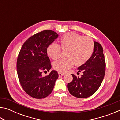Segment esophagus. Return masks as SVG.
Returning <instances> with one entry per match:
<instances>
[{
    "label": "esophagus",
    "mask_w": 120,
    "mask_h": 120,
    "mask_svg": "<svg viewBox=\"0 0 120 120\" xmlns=\"http://www.w3.org/2000/svg\"><path fill=\"white\" fill-rule=\"evenodd\" d=\"M58 75H59V77H62L64 76V74H63V73H61L60 72H58Z\"/></svg>",
    "instance_id": "esophagus-1"
}]
</instances>
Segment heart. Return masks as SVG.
<instances>
[{
    "instance_id": "heart-1",
    "label": "heart",
    "mask_w": 120,
    "mask_h": 120,
    "mask_svg": "<svg viewBox=\"0 0 120 120\" xmlns=\"http://www.w3.org/2000/svg\"><path fill=\"white\" fill-rule=\"evenodd\" d=\"M62 50H66V58L61 59L53 63V68L60 72H66L75 64L80 66L85 64L92 56L94 42L88 36H83L76 33L64 34L60 40V45L52 43L47 48V53L56 60L61 56Z\"/></svg>"
}]
</instances>
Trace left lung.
<instances>
[{"instance_id": "obj_1", "label": "left lung", "mask_w": 120, "mask_h": 120, "mask_svg": "<svg viewBox=\"0 0 120 120\" xmlns=\"http://www.w3.org/2000/svg\"><path fill=\"white\" fill-rule=\"evenodd\" d=\"M105 59L101 44L94 41V51L90 59L78 68L83 75L79 78L72 74V81L68 84L69 93L77 98L92 96L100 87L105 76Z\"/></svg>"}]
</instances>
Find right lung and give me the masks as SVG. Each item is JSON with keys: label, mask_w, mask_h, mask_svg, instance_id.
I'll list each match as a JSON object with an SVG mask.
<instances>
[{"label": "right lung", "mask_w": 120, "mask_h": 120, "mask_svg": "<svg viewBox=\"0 0 120 120\" xmlns=\"http://www.w3.org/2000/svg\"><path fill=\"white\" fill-rule=\"evenodd\" d=\"M58 36L51 30L38 32L24 42L19 51L16 64L18 77L24 90L33 98L41 99L49 96L59 77L56 70L47 76L42 75L51 68L47 48Z\"/></svg>", "instance_id": "right-lung-1"}]
</instances>
